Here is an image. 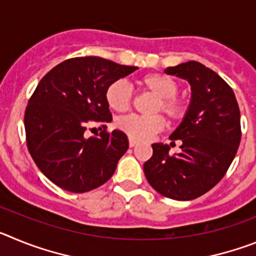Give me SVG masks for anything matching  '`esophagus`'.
Wrapping results in <instances>:
<instances>
[{
	"instance_id": "34e87169",
	"label": "esophagus",
	"mask_w": 256,
	"mask_h": 256,
	"mask_svg": "<svg viewBox=\"0 0 256 256\" xmlns=\"http://www.w3.org/2000/svg\"><path fill=\"white\" fill-rule=\"evenodd\" d=\"M136 144H137V142H136V141H134V140L130 138V148H134Z\"/></svg>"
}]
</instances>
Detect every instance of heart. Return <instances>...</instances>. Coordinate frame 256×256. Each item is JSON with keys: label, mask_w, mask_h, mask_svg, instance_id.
<instances>
[{"label": "heart", "mask_w": 256, "mask_h": 256, "mask_svg": "<svg viewBox=\"0 0 256 256\" xmlns=\"http://www.w3.org/2000/svg\"><path fill=\"white\" fill-rule=\"evenodd\" d=\"M140 84L144 91L150 92L158 101L154 106V112H162L173 122L180 120L186 114V102L177 96L180 86L172 76L160 73L146 74L140 79ZM105 100L108 106L116 112L130 110L132 105V92L124 80L118 79L108 86L105 91ZM118 128L123 130L130 138L134 141H148L154 134L162 132L165 126L164 118L160 115L154 116H138L130 115L118 120Z\"/></svg>", "instance_id": "1"}]
</instances>
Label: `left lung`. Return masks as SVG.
<instances>
[{"mask_svg":"<svg viewBox=\"0 0 256 256\" xmlns=\"http://www.w3.org/2000/svg\"><path fill=\"white\" fill-rule=\"evenodd\" d=\"M165 73L191 84L186 115L169 137L172 144L180 140V152L169 155L168 144H154L144 172L160 195L194 200L216 186L234 162L241 141L238 104L227 82L198 61L166 68Z\"/></svg>","mask_w":256,"mask_h":256,"instance_id":"1","label":"left lung"}]
</instances>
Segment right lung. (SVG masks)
Returning <instances> with one entry per match:
<instances>
[{
    "mask_svg": "<svg viewBox=\"0 0 256 256\" xmlns=\"http://www.w3.org/2000/svg\"><path fill=\"white\" fill-rule=\"evenodd\" d=\"M137 69L86 56L62 61L40 79L24 115L26 146L56 186L82 194L112 178L130 144L122 130H106L112 118L105 91ZM90 124H100V135L86 137Z\"/></svg>",
    "mask_w": 256,
    "mask_h": 256,
    "instance_id": "add662e5",
    "label": "right lung"
}]
</instances>
